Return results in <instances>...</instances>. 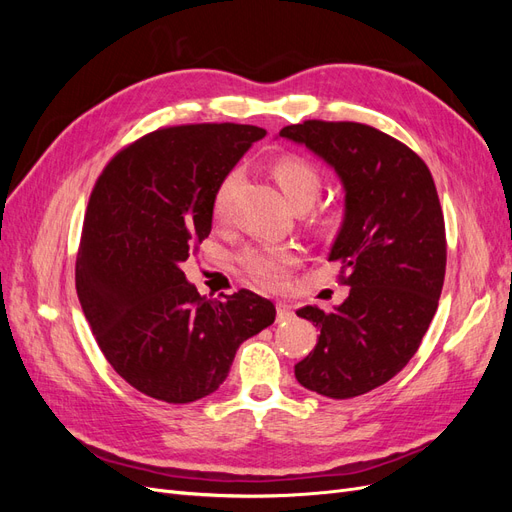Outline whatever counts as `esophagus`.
<instances>
[{"label":"esophagus","mask_w":512,"mask_h":512,"mask_svg":"<svg viewBox=\"0 0 512 512\" xmlns=\"http://www.w3.org/2000/svg\"><path fill=\"white\" fill-rule=\"evenodd\" d=\"M292 318V307L286 301H277V320L284 322Z\"/></svg>","instance_id":"1"}]
</instances>
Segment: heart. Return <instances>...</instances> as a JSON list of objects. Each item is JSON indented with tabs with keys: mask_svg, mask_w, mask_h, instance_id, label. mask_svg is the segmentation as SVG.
<instances>
[{
	"mask_svg": "<svg viewBox=\"0 0 512 512\" xmlns=\"http://www.w3.org/2000/svg\"><path fill=\"white\" fill-rule=\"evenodd\" d=\"M273 177L290 205H297V203L312 205L314 198L320 192L318 170L301 158L288 156V158L277 160L273 166ZM239 181H241L239 170H232V173L222 181L218 194H215V213L222 215L226 211L228 200L232 192L237 190ZM292 262H294V254L290 250H286V247H273V245L250 247V250H245L241 256L243 269L250 273L254 280L269 286H275L284 280V275Z\"/></svg>",
	"mask_w": 512,
	"mask_h": 512,
	"instance_id": "1",
	"label": "heart"
}]
</instances>
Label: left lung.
Masks as SVG:
<instances>
[{
  "label": "left lung",
  "mask_w": 512,
  "mask_h": 512,
  "mask_svg": "<svg viewBox=\"0 0 512 512\" xmlns=\"http://www.w3.org/2000/svg\"><path fill=\"white\" fill-rule=\"evenodd\" d=\"M327 164L344 190L329 260H342V305L297 316L320 329L294 365L305 389L348 399L389 382L421 346L444 284L446 237L436 185L412 149L352 121H305L277 134Z\"/></svg>",
  "instance_id": "1"
}]
</instances>
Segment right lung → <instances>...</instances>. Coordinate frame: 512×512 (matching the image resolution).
Segmentation results:
<instances>
[{"label":"right lung","mask_w":512,"mask_h":512,"mask_svg":"<svg viewBox=\"0 0 512 512\" xmlns=\"http://www.w3.org/2000/svg\"><path fill=\"white\" fill-rule=\"evenodd\" d=\"M265 134L237 123L151 132L91 192L76 292L106 361L153 399L190 404L218 391L237 348L275 320L269 299L200 297L181 271L209 237L222 181Z\"/></svg>","instance_id":"obj_1"}]
</instances>
